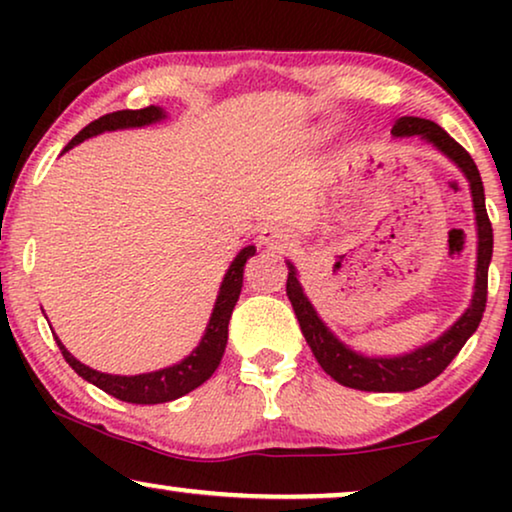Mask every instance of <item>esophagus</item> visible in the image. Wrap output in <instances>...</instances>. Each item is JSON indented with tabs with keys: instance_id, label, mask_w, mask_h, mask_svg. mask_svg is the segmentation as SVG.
<instances>
[{
	"instance_id": "obj_1",
	"label": "esophagus",
	"mask_w": 512,
	"mask_h": 512,
	"mask_svg": "<svg viewBox=\"0 0 512 512\" xmlns=\"http://www.w3.org/2000/svg\"><path fill=\"white\" fill-rule=\"evenodd\" d=\"M258 242L268 249H286L293 244V230L282 226V223H265L258 230Z\"/></svg>"
}]
</instances>
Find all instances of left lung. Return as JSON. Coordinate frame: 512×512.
<instances>
[{
    "instance_id": "obj_1",
    "label": "left lung",
    "mask_w": 512,
    "mask_h": 512,
    "mask_svg": "<svg viewBox=\"0 0 512 512\" xmlns=\"http://www.w3.org/2000/svg\"><path fill=\"white\" fill-rule=\"evenodd\" d=\"M394 137H422L424 142L450 158L454 165L464 174L468 186H471L473 198V212H475V230H478V258H475V286L471 305L466 312L447 328L443 335L436 340L426 342V345L412 349L408 354L398 356H366L356 352L349 345H345L331 328L324 324L319 317L310 298L305 296L303 284L298 279V270L291 261L289 265V279H286V296H289L293 312H296L300 331H303L307 345H310L314 359L319 366L340 382L342 387L359 389V391H412L424 387L431 380L443 373L450 366V361L459 354V349L466 345V340L475 333L480 326L482 312H485L487 303V270L492 263V223H489L487 209H485V188H482V179L478 172V165L468 156V151L459 142L447 135L438 123L426 121V118L417 116H403L398 118L391 128Z\"/></svg>"
}]
</instances>
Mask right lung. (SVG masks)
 Returning a JSON list of instances; mask_svg holds the SVG:
<instances>
[{"instance_id":"right-lung-1","label":"right lung","mask_w":512,"mask_h":512,"mask_svg":"<svg viewBox=\"0 0 512 512\" xmlns=\"http://www.w3.org/2000/svg\"><path fill=\"white\" fill-rule=\"evenodd\" d=\"M165 118H167V111L163 107H153V104L146 109L114 111V114H107L86 125V128H83L79 135L65 146V151L74 149L76 144L86 142L90 137L102 135V132L144 128V125L160 123L165 121ZM254 254H256V247L254 244H249V247H244L240 254L235 256V261L230 263V268L226 270L223 282L219 286V296H216L212 317L207 321L205 335L200 338L198 347H195L188 356H184L179 363H172V366L153 370V373H142V375H109L86 366V363H81L76 356L67 352V347L62 345L58 335L53 333L55 342H58L65 361L83 377V380L95 384L97 389L107 391L109 396L121 398L125 403L156 405V403L174 401V398L179 396H186L188 391L198 389L202 382H207L209 377L214 375V370L219 368L221 356L226 352L230 314H233L235 303L242 291L244 263H247V258H251Z\"/></svg>"}]
</instances>
